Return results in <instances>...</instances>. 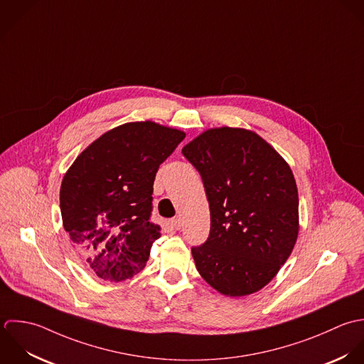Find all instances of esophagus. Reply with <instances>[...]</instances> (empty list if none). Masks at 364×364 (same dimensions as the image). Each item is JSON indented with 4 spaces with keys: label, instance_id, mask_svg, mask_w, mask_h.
Here are the masks:
<instances>
[{
    "label": "esophagus",
    "instance_id": "esophagus-1",
    "mask_svg": "<svg viewBox=\"0 0 364 364\" xmlns=\"http://www.w3.org/2000/svg\"><path fill=\"white\" fill-rule=\"evenodd\" d=\"M171 225H172V228H173V229L179 230V229H181V226H182V220H181V218H175V219H172V220H171Z\"/></svg>",
    "mask_w": 364,
    "mask_h": 364
}]
</instances>
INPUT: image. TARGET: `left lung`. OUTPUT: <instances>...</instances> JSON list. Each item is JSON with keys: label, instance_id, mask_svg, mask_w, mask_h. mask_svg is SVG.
Returning <instances> with one entry per match:
<instances>
[{"label": "left lung", "instance_id": "1", "mask_svg": "<svg viewBox=\"0 0 364 364\" xmlns=\"http://www.w3.org/2000/svg\"><path fill=\"white\" fill-rule=\"evenodd\" d=\"M182 154L199 171L210 209V235L192 248L202 278L226 296L264 288L291 255L299 233V199L288 162L257 132L216 127Z\"/></svg>", "mask_w": 364, "mask_h": 364}]
</instances>
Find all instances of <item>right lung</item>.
Listing matches in <instances>:
<instances>
[{
    "mask_svg": "<svg viewBox=\"0 0 364 364\" xmlns=\"http://www.w3.org/2000/svg\"><path fill=\"white\" fill-rule=\"evenodd\" d=\"M158 122H125L86 146L60 185L63 229L85 264L102 279L139 272L161 236L149 222L159 165L185 138Z\"/></svg>",
    "mask_w": 364,
    "mask_h": 364,
    "instance_id": "add662e5",
    "label": "right lung"
}]
</instances>
